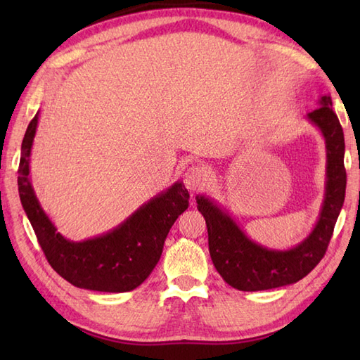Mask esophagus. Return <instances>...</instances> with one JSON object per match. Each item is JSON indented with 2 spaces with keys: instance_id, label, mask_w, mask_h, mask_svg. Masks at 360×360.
I'll use <instances>...</instances> for the list:
<instances>
[{
  "instance_id": "obj_1",
  "label": "esophagus",
  "mask_w": 360,
  "mask_h": 360,
  "mask_svg": "<svg viewBox=\"0 0 360 360\" xmlns=\"http://www.w3.org/2000/svg\"><path fill=\"white\" fill-rule=\"evenodd\" d=\"M209 181V172L205 170L201 165H192L187 168L184 173V184L190 190V192H195V190L202 188Z\"/></svg>"
}]
</instances>
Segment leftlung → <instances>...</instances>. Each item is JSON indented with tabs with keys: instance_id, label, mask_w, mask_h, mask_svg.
<instances>
[{
	"instance_id": "left-lung-1",
	"label": "left lung",
	"mask_w": 360,
	"mask_h": 360,
	"mask_svg": "<svg viewBox=\"0 0 360 360\" xmlns=\"http://www.w3.org/2000/svg\"><path fill=\"white\" fill-rule=\"evenodd\" d=\"M308 119L322 131L326 143L325 201L314 231L298 246L274 250L249 240L229 213L205 196H196L198 210L207 224L209 252L217 271L227 285L238 290H264L292 285L314 269L331 241L335 221L345 200L347 172L343 164L345 139L340 122L333 111L330 96Z\"/></svg>"
}]
</instances>
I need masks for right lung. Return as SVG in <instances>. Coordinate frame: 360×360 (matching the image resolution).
I'll return each mask as SVG.
<instances>
[{
  "instance_id": "1",
  "label": "right lung",
  "mask_w": 360,
  "mask_h": 360,
  "mask_svg": "<svg viewBox=\"0 0 360 360\" xmlns=\"http://www.w3.org/2000/svg\"><path fill=\"white\" fill-rule=\"evenodd\" d=\"M37 124L38 112L30 120L21 143L18 192L46 259L60 277L82 289L101 292L136 289L155 269L168 232L181 213L187 210V188L182 182H174L111 232L80 243L66 240L43 212L30 184L29 156Z\"/></svg>"
}]
</instances>
